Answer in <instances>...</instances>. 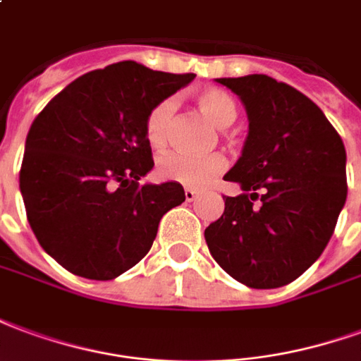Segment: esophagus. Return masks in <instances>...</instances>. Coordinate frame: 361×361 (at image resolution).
<instances>
[{
	"label": "esophagus",
	"instance_id": "1",
	"mask_svg": "<svg viewBox=\"0 0 361 361\" xmlns=\"http://www.w3.org/2000/svg\"><path fill=\"white\" fill-rule=\"evenodd\" d=\"M198 196H200L198 190H194V188H184V198H186V202H194Z\"/></svg>",
	"mask_w": 361,
	"mask_h": 361
}]
</instances>
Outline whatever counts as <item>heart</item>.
<instances>
[{
    "label": "heart",
    "mask_w": 361,
    "mask_h": 361,
    "mask_svg": "<svg viewBox=\"0 0 361 361\" xmlns=\"http://www.w3.org/2000/svg\"><path fill=\"white\" fill-rule=\"evenodd\" d=\"M196 105L200 111L219 128H227L233 125L238 115V107L233 96L219 88H206L198 92ZM173 113H175L173 99H163L149 111L146 119V138L152 148L161 149L169 142ZM225 169H227V159L221 154L194 157V155L173 152V154L163 155L157 163V171L165 180L184 184L190 188H204L207 184H212Z\"/></svg>",
    "instance_id": "b5f03b06"
}]
</instances>
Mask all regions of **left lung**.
Returning <instances> with one entry per match:
<instances>
[{
  "instance_id": "8db88e82",
  "label": "left lung",
  "mask_w": 361,
  "mask_h": 361,
  "mask_svg": "<svg viewBox=\"0 0 361 361\" xmlns=\"http://www.w3.org/2000/svg\"><path fill=\"white\" fill-rule=\"evenodd\" d=\"M248 115L242 155L225 180V212L206 228L213 259L250 288H279L317 262L346 202V149L325 113L267 75L215 78Z\"/></svg>"
}]
</instances>
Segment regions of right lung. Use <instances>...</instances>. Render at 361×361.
<instances>
[{"mask_svg":"<svg viewBox=\"0 0 361 361\" xmlns=\"http://www.w3.org/2000/svg\"><path fill=\"white\" fill-rule=\"evenodd\" d=\"M136 61L78 76L34 119L20 167L26 217L46 254L78 277L111 281L146 256L178 183L140 184L152 167L146 119L194 80Z\"/></svg>","mask_w":361,"mask_h":361,"instance_id":"obj_1","label":"right lung"}]
</instances>
